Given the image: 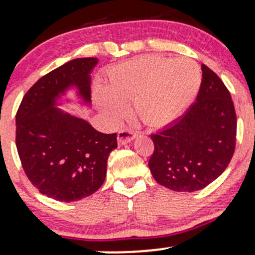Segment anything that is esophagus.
<instances>
[{
	"instance_id": "34e87169",
	"label": "esophagus",
	"mask_w": 255,
	"mask_h": 255,
	"mask_svg": "<svg viewBox=\"0 0 255 255\" xmlns=\"http://www.w3.org/2000/svg\"><path fill=\"white\" fill-rule=\"evenodd\" d=\"M136 131L133 129H128V128H124V129H120L118 133V141L120 145H125L130 142L134 137L136 136Z\"/></svg>"
}]
</instances>
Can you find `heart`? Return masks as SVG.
I'll return each mask as SVG.
<instances>
[{
  "label": "heart",
  "instance_id": "obj_1",
  "mask_svg": "<svg viewBox=\"0 0 255 255\" xmlns=\"http://www.w3.org/2000/svg\"><path fill=\"white\" fill-rule=\"evenodd\" d=\"M201 86V71L192 58L140 56L114 67L98 95L110 115L121 113V102L134 99V110L146 124L165 125L193 103Z\"/></svg>",
  "mask_w": 255,
  "mask_h": 255
}]
</instances>
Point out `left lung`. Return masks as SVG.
<instances>
[{"label":"left lung","instance_id":"left-lung-1","mask_svg":"<svg viewBox=\"0 0 255 255\" xmlns=\"http://www.w3.org/2000/svg\"><path fill=\"white\" fill-rule=\"evenodd\" d=\"M197 102L176 121L151 134L148 168L154 180L175 192L200 191L222 175L236 145V113L230 92L207 66Z\"/></svg>","mask_w":255,"mask_h":255}]
</instances>
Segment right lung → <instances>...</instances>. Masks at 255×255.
Masks as SVG:
<instances>
[{
	"label": "right lung",
	"instance_id": "right-lung-1",
	"mask_svg": "<svg viewBox=\"0 0 255 255\" xmlns=\"http://www.w3.org/2000/svg\"><path fill=\"white\" fill-rule=\"evenodd\" d=\"M95 57L75 58L44 75L26 92L16 113L15 142L31 183L58 201L80 200L101 188L118 134L96 130L89 122L55 107L75 86L89 103Z\"/></svg>",
	"mask_w": 255,
	"mask_h": 255
}]
</instances>
